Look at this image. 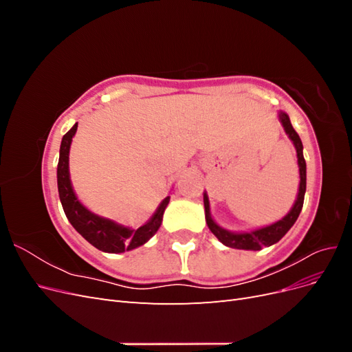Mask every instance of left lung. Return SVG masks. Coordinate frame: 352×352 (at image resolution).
I'll return each mask as SVG.
<instances>
[{"instance_id": "left-lung-1", "label": "left lung", "mask_w": 352, "mask_h": 352, "mask_svg": "<svg viewBox=\"0 0 352 352\" xmlns=\"http://www.w3.org/2000/svg\"><path fill=\"white\" fill-rule=\"evenodd\" d=\"M279 122L282 123L285 133L292 141L295 150H296V158H298V167H300V188H298L296 199L294 202L292 208L287 211V214L282 217L280 220L272 223V225L263 226L258 229H252L248 232H232L225 228H221L219 223L212 219L210 211V201L207 192H204V208H206V221L210 230L214 233V236L229 248L236 250H250V251H258L263 247H270V245L279 242L286 232L289 230L294 223L296 221L298 216L302 210L304 204V195H305V186H307V164L302 154V142L301 138L298 136L295 129L291 124L289 116L285 111H279Z\"/></svg>"}]
</instances>
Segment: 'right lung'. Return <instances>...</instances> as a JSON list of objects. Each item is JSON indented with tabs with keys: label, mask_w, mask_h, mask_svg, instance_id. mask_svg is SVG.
<instances>
[{
	"label": "right lung",
	"mask_w": 352,
	"mask_h": 352,
	"mask_svg": "<svg viewBox=\"0 0 352 352\" xmlns=\"http://www.w3.org/2000/svg\"><path fill=\"white\" fill-rule=\"evenodd\" d=\"M78 131V123H74L72 129L63 136L60 145V158L57 166V185L58 195L65 214L70 225L76 229L80 235L87 239L95 248L104 252L119 254L124 251L135 250L150 241L155 232L162 226L164 210L168 204L170 197H166L157 207L150 220L142 226L132 229L123 226L114 220L101 217L85 207L76 197L72 186L69 172V153L74 133Z\"/></svg>",
	"instance_id": "right-lung-1"
}]
</instances>
